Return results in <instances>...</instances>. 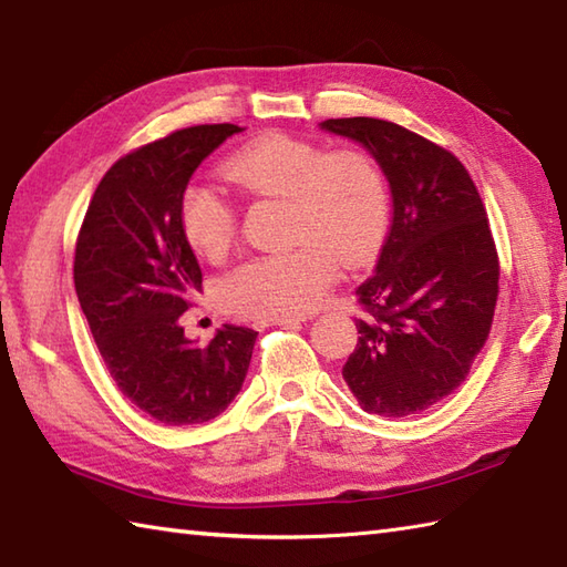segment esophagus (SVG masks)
I'll use <instances>...</instances> for the list:
<instances>
[{"label": "esophagus", "mask_w": 567, "mask_h": 567, "mask_svg": "<svg viewBox=\"0 0 567 567\" xmlns=\"http://www.w3.org/2000/svg\"><path fill=\"white\" fill-rule=\"evenodd\" d=\"M307 321L305 317H272L268 321H260V327H297V323Z\"/></svg>", "instance_id": "esophagus-1"}]
</instances>
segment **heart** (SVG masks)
Here are the masks:
<instances>
[{
    "label": "heart",
    "instance_id": "b5f03b06",
    "mask_svg": "<svg viewBox=\"0 0 567 567\" xmlns=\"http://www.w3.org/2000/svg\"><path fill=\"white\" fill-rule=\"evenodd\" d=\"M224 175L250 197L287 202L292 250L240 262L219 285L226 311L238 317H292L315 309L333 280V258L365 262L388 228V187L370 158L329 153L315 141L265 134L238 148ZM185 238L204 258L231 248L238 214L224 192L192 183L179 199Z\"/></svg>",
    "mask_w": 567,
    "mask_h": 567
}]
</instances>
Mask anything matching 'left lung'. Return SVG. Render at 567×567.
<instances>
[{
    "mask_svg": "<svg viewBox=\"0 0 567 567\" xmlns=\"http://www.w3.org/2000/svg\"><path fill=\"white\" fill-rule=\"evenodd\" d=\"M360 143L392 192L375 275L358 287L368 315L343 380L363 412L419 414L461 384L495 317L499 260L477 187L453 153L382 118H327Z\"/></svg>",
    "mask_w": 567,
    "mask_h": 567,
    "instance_id": "8db88e82",
    "label": "left lung"
}]
</instances>
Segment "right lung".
<instances>
[{"label":"right lung","instance_id":"right-lung-1","mask_svg":"<svg viewBox=\"0 0 567 567\" xmlns=\"http://www.w3.org/2000/svg\"><path fill=\"white\" fill-rule=\"evenodd\" d=\"M238 131L192 126L124 155L94 189L78 236L75 290L104 365L131 404L167 426L219 416L240 392L258 339L224 323L197 346L179 323L202 290L179 199L202 161Z\"/></svg>","mask_w":567,"mask_h":567}]
</instances>
